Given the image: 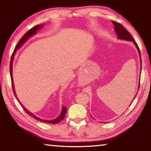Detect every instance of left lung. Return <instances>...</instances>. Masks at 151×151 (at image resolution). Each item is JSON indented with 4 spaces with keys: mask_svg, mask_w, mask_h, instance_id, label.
Here are the masks:
<instances>
[{
    "mask_svg": "<svg viewBox=\"0 0 151 151\" xmlns=\"http://www.w3.org/2000/svg\"><path fill=\"white\" fill-rule=\"evenodd\" d=\"M112 22L114 24V30H115V32L116 33L117 36H118L119 39L127 40H130V41L133 42L134 44L136 45V47L137 48L138 50H139V52L140 56V49L139 48V46H138L137 43L136 42H134V40L133 39V38H132V37L131 36V35L127 31L126 29H125V28L123 26H122V25L121 23L115 22V21H112ZM140 61H141V56H140ZM139 86H140V83H139Z\"/></svg>",
    "mask_w": 151,
    "mask_h": 151,
    "instance_id": "left-lung-1",
    "label": "left lung"
}]
</instances>
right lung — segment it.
<instances>
[{
	"label": "right lung",
	"mask_w": 151,
	"mask_h": 151,
	"mask_svg": "<svg viewBox=\"0 0 151 151\" xmlns=\"http://www.w3.org/2000/svg\"><path fill=\"white\" fill-rule=\"evenodd\" d=\"M42 27V25H36L34 27H32V29H30V30H28V32H27L25 34L22 36V37L20 39V40H19V42H18V44L17 45L16 47H15L14 50L13 51V52H12V55L11 56V62H10V75H11V83H12V91H13V93L14 94V96L17 97L16 96V94H15V92H14V85H13V81H12V60H13V58H14V56L15 55V52H16L18 48H20L21 46L24 44V42L26 41V40L30 38V37H32V35H34L35 34L37 33V31L39 29H40V27ZM22 109H24V111L27 112L28 114H29L30 116L33 117V118L38 120V121H41L42 122H47V123H49V124H57L58 122H60L62 120L64 119L65 116V114H66V106H63V109H62V112H61V113L59 116H58L57 119H53V120H51V121H47V120H43V119H40L39 118H38L36 116H35L34 114H32L31 112L28 111L27 110L24 108V107L22 105Z\"/></svg>",
	"instance_id": "1"
}]
</instances>
